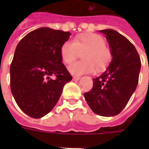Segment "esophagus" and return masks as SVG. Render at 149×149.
Instances as JSON below:
<instances>
[{
	"label": "esophagus",
	"instance_id": "esophagus-1",
	"mask_svg": "<svg viewBox=\"0 0 149 149\" xmlns=\"http://www.w3.org/2000/svg\"><path fill=\"white\" fill-rule=\"evenodd\" d=\"M80 79V77H77V76H74V77H72V80H74V81H77V80H79Z\"/></svg>",
	"mask_w": 149,
	"mask_h": 149
}]
</instances>
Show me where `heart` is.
<instances>
[{
	"label": "heart",
	"instance_id": "heart-1",
	"mask_svg": "<svg viewBox=\"0 0 149 149\" xmlns=\"http://www.w3.org/2000/svg\"><path fill=\"white\" fill-rule=\"evenodd\" d=\"M82 53L83 60L76 62L68 70L72 75H81L102 71L111 64L113 53L105 45V40L97 34H83L77 36L72 41H66L60 49L62 60L65 64L72 63Z\"/></svg>",
	"mask_w": 149,
	"mask_h": 149
}]
</instances>
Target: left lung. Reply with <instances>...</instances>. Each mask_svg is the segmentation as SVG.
Returning <instances> with one entry per match:
<instances>
[{
  "label": "left lung",
  "mask_w": 149,
  "mask_h": 149,
  "mask_svg": "<svg viewBox=\"0 0 149 149\" xmlns=\"http://www.w3.org/2000/svg\"><path fill=\"white\" fill-rule=\"evenodd\" d=\"M106 35L113 58L105 72L93 79V88L84 93L91 110L104 117L120 113L139 83L141 59L134 45L113 29L100 31Z\"/></svg>",
  "instance_id": "8db88e82"
}]
</instances>
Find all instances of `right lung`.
Returning <instances> with one entry per match:
<instances>
[{"label": "right lung", "instance_id": "1", "mask_svg": "<svg viewBox=\"0 0 149 149\" xmlns=\"http://www.w3.org/2000/svg\"><path fill=\"white\" fill-rule=\"evenodd\" d=\"M70 36L69 31L40 28L17 44L10 67V90L27 115L40 118L49 113L64 85L72 80L60 55L61 46Z\"/></svg>", "mask_w": 149, "mask_h": 149}]
</instances>
